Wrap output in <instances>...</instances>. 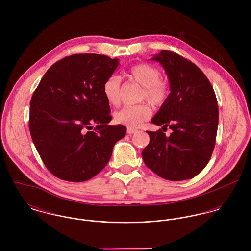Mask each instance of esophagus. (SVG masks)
<instances>
[{
    "mask_svg": "<svg viewBox=\"0 0 251 251\" xmlns=\"http://www.w3.org/2000/svg\"><path fill=\"white\" fill-rule=\"evenodd\" d=\"M137 130L136 129H134V128H131V127H127V133L128 134H133V133H135Z\"/></svg>",
    "mask_w": 251,
    "mask_h": 251,
    "instance_id": "34e87169",
    "label": "esophagus"
}]
</instances>
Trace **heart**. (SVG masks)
Segmentation results:
<instances>
[{
	"mask_svg": "<svg viewBox=\"0 0 251 251\" xmlns=\"http://www.w3.org/2000/svg\"><path fill=\"white\" fill-rule=\"evenodd\" d=\"M127 77L143 87L141 100H147L152 105L159 106L165 102L169 95L168 85L160 80V71L150 64H138L129 69ZM121 79L112 75L103 84V95L111 106H118L121 102ZM151 115V109L146 104L126 106L115 112L114 120L117 124L127 127H138Z\"/></svg>",
	"mask_w": 251,
	"mask_h": 251,
	"instance_id": "1",
	"label": "heart"
}]
</instances>
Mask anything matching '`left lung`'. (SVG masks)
Listing matches in <instances>:
<instances>
[{
	"label": "left lung",
	"mask_w": 251,
	"mask_h": 251,
	"mask_svg": "<svg viewBox=\"0 0 251 251\" xmlns=\"http://www.w3.org/2000/svg\"><path fill=\"white\" fill-rule=\"evenodd\" d=\"M158 62L170 83V94L151 123L172 129L147 131L150 143L142 151L148 168L163 179L183 180L195 177L208 164L215 145L218 106L215 91L203 72L178 54L162 50Z\"/></svg>",
	"instance_id": "obj_1"
}]
</instances>
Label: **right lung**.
Wrapping results in <instances>:
<instances>
[{
  "mask_svg": "<svg viewBox=\"0 0 251 251\" xmlns=\"http://www.w3.org/2000/svg\"><path fill=\"white\" fill-rule=\"evenodd\" d=\"M118 65L119 59L105 55H72L55 63L34 92L31 136L44 165L57 178L92 179L125 137V126L108 125L112 117L103 95V84Z\"/></svg>",
  "mask_w": 251,
  "mask_h": 251,
  "instance_id": "add662e5",
  "label": "right lung"
}]
</instances>
